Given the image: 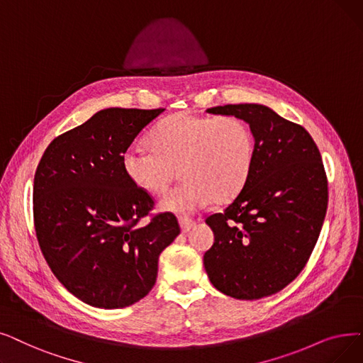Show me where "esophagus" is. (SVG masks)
Wrapping results in <instances>:
<instances>
[{
  "instance_id": "esophagus-1",
  "label": "esophagus",
  "mask_w": 363,
  "mask_h": 363,
  "mask_svg": "<svg viewBox=\"0 0 363 363\" xmlns=\"http://www.w3.org/2000/svg\"><path fill=\"white\" fill-rule=\"evenodd\" d=\"M179 225L182 233H188L194 225H196V220L191 218H186V216H181L179 218Z\"/></svg>"
}]
</instances>
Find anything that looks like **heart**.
Here are the masks:
<instances>
[{"label": "heart", "instance_id": "obj_1", "mask_svg": "<svg viewBox=\"0 0 363 363\" xmlns=\"http://www.w3.org/2000/svg\"><path fill=\"white\" fill-rule=\"evenodd\" d=\"M148 144L151 150L129 148L123 154V170L138 190L162 196L178 169L184 181L160 201L162 211L178 215L234 199L255 160L249 124L228 116L173 114L154 125Z\"/></svg>", "mask_w": 363, "mask_h": 363}]
</instances>
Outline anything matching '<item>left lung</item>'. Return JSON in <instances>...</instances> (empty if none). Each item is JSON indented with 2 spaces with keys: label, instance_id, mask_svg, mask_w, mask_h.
I'll use <instances>...</instances> for the list:
<instances>
[{
  "label": "left lung",
  "instance_id": "left-lung-1",
  "mask_svg": "<svg viewBox=\"0 0 363 363\" xmlns=\"http://www.w3.org/2000/svg\"><path fill=\"white\" fill-rule=\"evenodd\" d=\"M249 124L255 140L250 175L223 213L206 224L215 235L203 264L212 285L238 299L281 291L301 273L328 208V181L310 133L270 106L238 104L206 109Z\"/></svg>",
  "mask_w": 363,
  "mask_h": 363
}]
</instances>
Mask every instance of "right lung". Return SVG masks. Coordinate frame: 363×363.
I'll return each mask as SVG.
<instances>
[{"label":"right lung","instance_id":"1","mask_svg":"<svg viewBox=\"0 0 363 363\" xmlns=\"http://www.w3.org/2000/svg\"><path fill=\"white\" fill-rule=\"evenodd\" d=\"M164 109L106 108L57 136L34 178V223L43 255L74 296L123 308L154 286L159 257L179 234L162 213L136 227L154 201L123 170L121 157Z\"/></svg>","mask_w":363,"mask_h":363}]
</instances>
